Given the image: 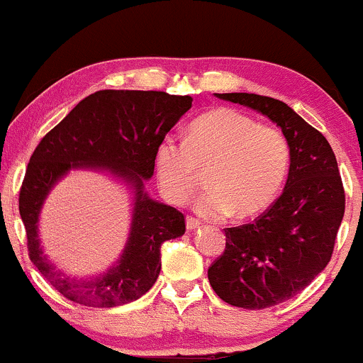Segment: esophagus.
Instances as JSON below:
<instances>
[{
	"label": "esophagus",
	"mask_w": 363,
	"mask_h": 363,
	"mask_svg": "<svg viewBox=\"0 0 363 363\" xmlns=\"http://www.w3.org/2000/svg\"><path fill=\"white\" fill-rule=\"evenodd\" d=\"M199 225H201V222H199L198 218H194V216H187V220H186L187 230H194V228H198Z\"/></svg>",
	"instance_id": "1"
}]
</instances>
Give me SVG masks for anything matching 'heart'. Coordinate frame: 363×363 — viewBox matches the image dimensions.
I'll return each mask as SVG.
<instances>
[{
	"mask_svg": "<svg viewBox=\"0 0 363 363\" xmlns=\"http://www.w3.org/2000/svg\"><path fill=\"white\" fill-rule=\"evenodd\" d=\"M155 176L169 201L184 205L206 172L210 189L199 215H257L280 193L290 167V143L278 128L232 109H213L186 128L182 143L164 138L155 150Z\"/></svg>",
	"mask_w": 363,
	"mask_h": 363,
	"instance_id": "obj_1",
	"label": "heart"
}]
</instances>
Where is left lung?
<instances>
[{
  "instance_id": "8db88e82",
  "label": "left lung",
  "mask_w": 363,
  "mask_h": 363,
  "mask_svg": "<svg viewBox=\"0 0 363 363\" xmlns=\"http://www.w3.org/2000/svg\"><path fill=\"white\" fill-rule=\"evenodd\" d=\"M269 118L290 143V170L280 198L251 223L223 228L225 251L208 268L211 289L242 309H268L306 289L328 266L345 215L335 152L315 128L277 99L216 94Z\"/></svg>"
}]
</instances>
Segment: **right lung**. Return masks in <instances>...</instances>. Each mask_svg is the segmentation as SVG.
<instances>
[{
  "label": "right lung",
  "instance_id": "obj_1",
  "mask_svg": "<svg viewBox=\"0 0 363 363\" xmlns=\"http://www.w3.org/2000/svg\"><path fill=\"white\" fill-rule=\"evenodd\" d=\"M193 97L153 90H99L40 140L20 187L18 210L28 257L68 301L116 307L140 298L160 273V247L186 232L184 215L153 201L143 182L153 176L155 150L191 109ZM72 168L107 169L135 189L132 232L123 256L107 274L83 282L57 272L42 254L38 213L52 186Z\"/></svg>",
  "mask_w": 363,
  "mask_h": 363
}]
</instances>
